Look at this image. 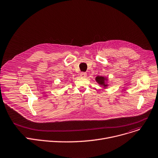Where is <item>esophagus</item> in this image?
<instances>
[{
    "label": "esophagus",
    "instance_id": "obj_1",
    "mask_svg": "<svg viewBox=\"0 0 158 158\" xmlns=\"http://www.w3.org/2000/svg\"><path fill=\"white\" fill-rule=\"evenodd\" d=\"M80 76H81V77L85 78L87 76V73L86 72H81L80 73Z\"/></svg>",
    "mask_w": 158,
    "mask_h": 158
}]
</instances>
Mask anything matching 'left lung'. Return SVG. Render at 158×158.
I'll return each instance as SVG.
<instances>
[{"instance_id":"1","label":"left lung","mask_w":158,"mask_h":158,"mask_svg":"<svg viewBox=\"0 0 158 158\" xmlns=\"http://www.w3.org/2000/svg\"><path fill=\"white\" fill-rule=\"evenodd\" d=\"M106 80H107L106 78H105L104 77H102V76H97L96 77V81L99 84V85H102L104 87L107 86V85H106V82H105V81Z\"/></svg>"}]
</instances>
